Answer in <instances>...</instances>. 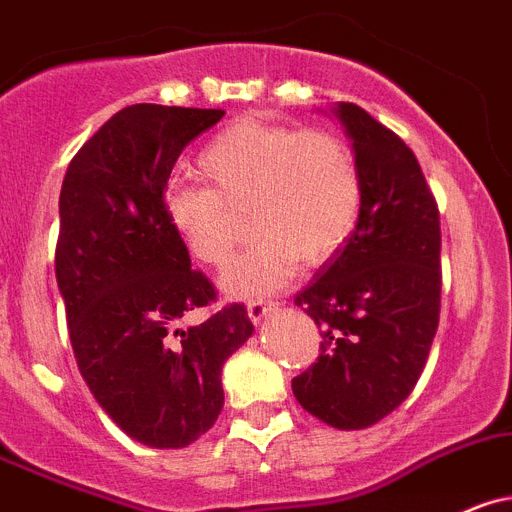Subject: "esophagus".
Instances as JSON below:
<instances>
[{"label":"esophagus","mask_w":512,"mask_h":512,"mask_svg":"<svg viewBox=\"0 0 512 512\" xmlns=\"http://www.w3.org/2000/svg\"><path fill=\"white\" fill-rule=\"evenodd\" d=\"M276 309H279L276 301H251V304H248V319H251L253 324H261V321L269 314H274Z\"/></svg>","instance_id":"esophagus-1"}]
</instances>
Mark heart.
Returning <instances> with one entry per match:
<instances>
[{
  "instance_id": "obj_1",
  "label": "heart",
  "mask_w": 512,
  "mask_h": 512,
  "mask_svg": "<svg viewBox=\"0 0 512 512\" xmlns=\"http://www.w3.org/2000/svg\"><path fill=\"white\" fill-rule=\"evenodd\" d=\"M211 188L173 186L165 223L193 259L226 264L248 213L256 238L223 271L233 299L274 294L296 261L316 266L342 248L362 208V173L352 145L329 130L238 120L213 135L196 158Z\"/></svg>"
}]
</instances>
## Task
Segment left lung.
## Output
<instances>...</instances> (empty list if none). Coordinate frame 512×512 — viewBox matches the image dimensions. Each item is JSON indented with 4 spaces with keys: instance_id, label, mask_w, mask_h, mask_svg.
<instances>
[{
    "instance_id": "left-lung-1",
    "label": "left lung",
    "mask_w": 512,
    "mask_h": 512,
    "mask_svg": "<svg viewBox=\"0 0 512 512\" xmlns=\"http://www.w3.org/2000/svg\"><path fill=\"white\" fill-rule=\"evenodd\" d=\"M332 115L362 173L354 231L296 306L321 326V354L291 379L306 412L364 430L415 389L440 321V213L415 153L354 102Z\"/></svg>"
}]
</instances>
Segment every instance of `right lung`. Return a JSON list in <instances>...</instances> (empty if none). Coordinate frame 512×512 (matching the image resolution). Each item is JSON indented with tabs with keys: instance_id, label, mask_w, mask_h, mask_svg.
Here are the masks:
<instances>
[{
	"instance_id": "obj_1",
	"label": "right lung",
	"mask_w": 512,
	"mask_h": 512,
	"mask_svg": "<svg viewBox=\"0 0 512 512\" xmlns=\"http://www.w3.org/2000/svg\"><path fill=\"white\" fill-rule=\"evenodd\" d=\"M223 110L130 105L72 158L60 191L55 274L77 367L110 420L178 450L223 410L221 369L253 334L243 304L178 326L216 299L165 223L170 170Z\"/></svg>"
}]
</instances>
